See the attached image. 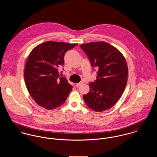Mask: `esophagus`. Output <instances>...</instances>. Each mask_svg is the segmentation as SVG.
I'll use <instances>...</instances> for the list:
<instances>
[{
	"label": "esophagus",
	"mask_w": 157,
	"mask_h": 157,
	"mask_svg": "<svg viewBox=\"0 0 157 157\" xmlns=\"http://www.w3.org/2000/svg\"><path fill=\"white\" fill-rule=\"evenodd\" d=\"M82 84H83V82H79V83H77V84H76V87H79V86H81Z\"/></svg>",
	"instance_id": "1"
}]
</instances>
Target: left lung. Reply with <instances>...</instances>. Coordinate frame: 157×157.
Listing matches in <instances>:
<instances>
[{
	"label": "left lung",
	"instance_id": "1",
	"mask_svg": "<svg viewBox=\"0 0 157 157\" xmlns=\"http://www.w3.org/2000/svg\"><path fill=\"white\" fill-rule=\"evenodd\" d=\"M91 66L97 67V79L89 83L90 91L83 96L87 106L96 112L111 108L119 100L127 83L128 68L125 58L116 48L105 41L84 43Z\"/></svg>",
	"mask_w": 157,
	"mask_h": 157
}]
</instances>
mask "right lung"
Segmentation results:
<instances>
[{
    "mask_svg": "<svg viewBox=\"0 0 157 157\" xmlns=\"http://www.w3.org/2000/svg\"><path fill=\"white\" fill-rule=\"evenodd\" d=\"M78 44L48 41L30 52L25 71L26 88L35 102L47 109L60 106L67 99L72 86L60 77L58 68L64 64V56Z\"/></svg>",
    "mask_w": 157,
    "mask_h": 157,
    "instance_id": "1",
    "label": "right lung"
}]
</instances>
